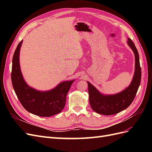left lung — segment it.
Wrapping results in <instances>:
<instances>
[{
	"mask_svg": "<svg viewBox=\"0 0 152 152\" xmlns=\"http://www.w3.org/2000/svg\"><path fill=\"white\" fill-rule=\"evenodd\" d=\"M127 39V44L133 50L135 57V70L130 85L117 94L107 95L101 93L94 86L87 82L91 107L99 114L112 115L126 109L133 102L138 90L141 78L139 54L132 40L129 38Z\"/></svg>",
	"mask_w": 152,
	"mask_h": 152,
	"instance_id": "obj_1",
	"label": "left lung"
}]
</instances>
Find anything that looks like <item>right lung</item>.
I'll use <instances>...</instances> for the list:
<instances>
[{
  "instance_id": "add662e5",
  "label": "right lung",
  "mask_w": 152,
  "mask_h": 152,
  "mask_svg": "<svg viewBox=\"0 0 152 152\" xmlns=\"http://www.w3.org/2000/svg\"><path fill=\"white\" fill-rule=\"evenodd\" d=\"M23 40L19 43L12 58L11 80L12 87L22 106L28 112L40 117H50L60 113L66 103V95L75 80L59 83L54 89L40 91L26 83L20 65V51Z\"/></svg>"
}]
</instances>
